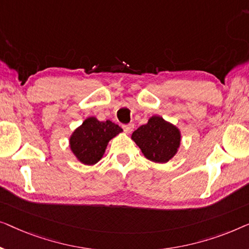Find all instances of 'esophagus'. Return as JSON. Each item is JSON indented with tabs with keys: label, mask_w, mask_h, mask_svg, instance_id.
Returning <instances> with one entry per match:
<instances>
[{
	"label": "esophagus",
	"mask_w": 249,
	"mask_h": 249,
	"mask_svg": "<svg viewBox=\"0 0 249 249\" xmlns=\"http://www.w3.org/2000/svg\"><path fill=\"white\" fill-rule=\"evenodd\" d=\"M133 127H134V125H133V124L123 125V129H124L126 133H131L133 131Z\"/></svg>",
	"instance_id": "1"
}]
</instances>
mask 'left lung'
I'll use <instances>...</instances> for the list:
<instances>
[{
  "label": "left lung",
  "instance_id": "left-lung-1",
  "mask_svg": "<svg viewBox=\"0 0 249 249\" xmlns=\"http://www.w3.org/2000/svg\"><path fill=\"white\" fill-rule=\"evenodd\" d=\"M132 140L149 160L164 163L176 155L180 143V133L162 117L152 116L148 124L140 126L134 131Z\"/></svg>",
  "mask_w": 249,
  "mask_h": 249
}]
</instances>
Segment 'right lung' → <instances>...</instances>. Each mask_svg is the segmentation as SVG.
<instances>
[{"instance_id": "right-lung-1", "label": "right lung", "mask_w": 249, "mask_h": 249, "mask_svg": "<svg viewBox=\"0 0 249 249\" xmlns=\"http://www.w3.org/2000/svg\"><path fill=\"white\" fill-rule=\"evenodd\" d=\"M122 131L120 126L110 121L87 118L70 139L71 150L82 163L94 164L101 159L109 140Z\"/></svg>"}]
</instances>
